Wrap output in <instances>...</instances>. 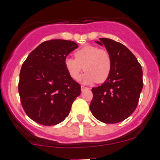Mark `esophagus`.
Returning a JSON list of instances; mask_svg holds the SVG:
<instances>
[{"mask_svg":"<svg viewBox=\"0 0 160 160\" xmlns=\"http://www.w3.org/2000/svg\"><path fill=\"white\" fill-rule=\"evenodd\" d=\"M87 89H89V88H86V87H84V86H81V91H83L84 90H87Z\"/></svg>","mask_w":160,"mask_h":160,"instance_id":"esophagus-1","label":"esophagus"}]
</instances>
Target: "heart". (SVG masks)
I'll use <instances>...</instances> for the list:
<instances>
[{
	"label": "heart",
	"mask_w": 160,
	"mask_h": 160,
	"mask_svg": "<svg viewBox=\"0 0 160 160\" xmlns=\"http://www.w3.org/2000/svg\"><path fill=\"white\" fill-rule=\"evenodd\" d=\"M75 58H67L64 65L69 77L78 80L82 71L85 73L80 77L83 83L94 82L103 83L109 77L112 69V58L106 50L93 45H86L74 53Z\"/></svg>",
	"instance_id": "b5f03b06"
}]
</instances>
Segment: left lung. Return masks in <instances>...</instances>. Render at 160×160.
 <instances>
[{"label": "left lung", "mask_w": 160, "mask_h": 160, "mask_svg": "<svg viewBox=\"0 0 160 160\" xmlns=\"http://www.w3.org/2000/svg\"><path fill=\"white\" fill-rule=\"evenodd\" d=\"M95 41L105 46L112 58L109 77L92 88L90 109L105 123H116L129 117L137 107L143 88V72L134 54L123 44L108 38Z\"/></svg>", "instance_id": "left-lung-1"}]
</instances>
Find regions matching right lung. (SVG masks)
Masks as SVG:
<instances>
[{"label":"right lung","instance_id":"add662e5","mask_svg":"<svg viewBox=\"0 0 160 160\" xmlns=\"http://www.w3.org/2000/svg\"><path fill=\"white\" fill-rule=\"evenodd\" d=\"M77 48L78 44L71 41H44L28 55L22 66L20 100L27 116L36 123L56 125L69 116L81 89L69 77L64 62Z\"/></svg>","mask_w":160,"mask_h":160}]
</instances>
